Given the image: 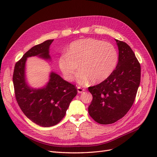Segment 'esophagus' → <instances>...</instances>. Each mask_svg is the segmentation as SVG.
I'll return each instance as SVG.
<instances>
[{
	"mask_svg": "<svg viewBox=\"0 0 157 157\" xmlns=\"http://www.w3.org/2000/svg\"><path fill=\"white\" fill-rule=\"evenodd\" d=\"M77 91H78V92L79 94H82V93L84 91V89L82 88L81 87L78 86V87H77Z\"/></svg>",
	"mask_w": 157,
	"mask_h": 157,
	"instance_id": "1",
	"label": "esophagus"
}]
</instances>
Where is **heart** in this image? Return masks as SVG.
Listing matches in <instances>:
<instances>
[{
	"label": "heart",
	"instance_id": "heart-1",
	"mask_svg": "<svg viewBox=\"0 0 157 157\" xmlns=\"http://www.w3.org/2000/svg\"><path fill=\"white\" fill-rule=\"evenodd\" d=\"M118 54L113 44L96 39H83L71 43L66 54H61L58 65L65 78L74 80L78 69L77 80L80 84L89 80L100 83L106 80L115 70Z\"/></svg>",
	"mask_w": 157,
	"mask_h": 157
}]
</instances>
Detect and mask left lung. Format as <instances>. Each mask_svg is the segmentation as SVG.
I'll return each mask as SVG.
<instances>
[{
  "label": "left lung",
  "instance_id": "1",
  "mask_svg": "<svg viewBox=\"0 0 157 157\" xmlns=\"http://www.w3.org/2000/svg\"><path fill=\"white\" fill-rule=\"evenodd\" d=\"M118 62L109 77L88 88L93 99L90 116L101 124H110L124 117L136 99L140 84L141 66L134 52L126 42L115 39Z\"/></svg>",
  "mask_w": 157,
  "mask_h": 157
}]
</instances>
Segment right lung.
<instances>
[{
  "label": "right lung",
  "mask_w": 157,
  "mask_h": 157,
  "mask_svg": "<svg viewBox=\"0 0 157 157\" xmlns=\"http://www.w3.org/2000/svg\"><path fill=\"white\" fill-rule=\"evenodd\" d=\"M54 40H47L28 50L14 67L13 83L16 101L25 115L35 124L43 127L54 126L62 120L73 99L77 96L75 85L52 72L46 86L33 89L25 82L26 59L31 56L50 59L49 47Z\"/></svg>",
  "instance_id": "obj_1"
}]
</instances>
